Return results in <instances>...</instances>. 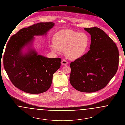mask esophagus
<instances>
[{"instance_id": "esophagus-1", "label": "esophagus", "mask_w": 125, "mask_h": 125, "mask_svg": "<svg viewBox=\"0 0 125 125\" xmlns=\"http://www.w3.org/2000/svg\"><path fill=\"white\" fill-rule=\"evenodd\" d=\"M68 64L67 61L65 60H63L61 62V64L62 65H66Z\"/></svg>"}]
</instances>
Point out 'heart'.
Segmentation results:
<instances>
[{"instance_id": "heart-1", "label": "heart", "mask_w": 125, "mask_h": 125, "mask_svg": "<svg viewBox=\"0 0 125 125\" xmlns=\"http://www.w3.org/2000/svg\"><path fill=\"white\" fill-rule=\"evenodd\" d=\"M53 42L54 44L50 47L52 51L57 52L65 50L66 57L74 60L82 57L87 52L90 40L85 33L65 29L59 31L54 36Z\"/></svg>"}]
</instances>
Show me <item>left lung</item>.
Segmentation results:
<instances>
[{
	"label": "left lung",
	"mask_w": 125,
	"mask_h": 125,
	"mask_svg": "<svg viewBox=\"0 0 125 125\" xmlns=\"http://www.w3.org/2000/svg\"><path fill=\"white\" fill-rule=\"evenodd\" d=\"M91 36L89 51L70 64V83L79 91L91 93L104 88L117 71L119 50L100 29L84 28Z\"/></svg>",
	"instance_id": "obj_1"
}]
</instances>
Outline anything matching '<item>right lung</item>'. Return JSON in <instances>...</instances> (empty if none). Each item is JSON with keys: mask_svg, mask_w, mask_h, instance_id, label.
Returning a JSON list of instances; mask_svg holds the SVG:
<instances>
[{"mask_svg": "<svg viewBox=\"0 0 125 125\" xmlns=\"http://www.w3.org/2000/svg\"><path fill=\"white\" fill-rule=\"evenodd\" d=\"M53 22H40L20 30L7 43L3 58L5 69L12 83L25 92L35 94L50 88L54 73L60 67V58L38 55L32 47L34 36H46ZM28 47L26 53L23 49Z\"/></svg>", "mask_w": 125, "mask_h": 125, "instance_id": "1", "label": "right lung"}]
</instances>
